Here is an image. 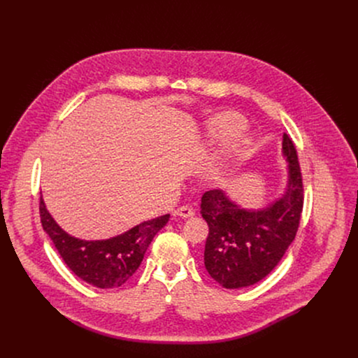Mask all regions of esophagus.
<instances>
[{"label":"esophagus","instance_id":"obj_1","mask_svg":"<svg viewBox=\"0 0 358 358\" xmlns=\"http://www.w3.org/2000/svg\"><path fill=\"white\" fill-rule=\"evenodd\" d=\"M178 217H181V218H189V217H194L195 215V211L191 208V207H188V206H182V207H180L178 210H177V213H176Z\"/></svg>","mask_w":358,"mask_h":358}]
</instances>
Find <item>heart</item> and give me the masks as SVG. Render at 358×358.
Here are the masks:
<instances>
[{"mask_svg": "<svg viewBox=\"0 0 358 358\" xmlns=\"http://www.w3.org/2000/svg\"><path fill=\"white\" fill-rule=\"evenodd\" d=\"M243 129H245V120L239 115L232 112H224L217 115L208 123L206 140H203L201 147L202 152H206V155L214 152L225 141L238 136ZM249 145H250V141L245 137H241L234 143L229 156L217 169L218 177L224 178L229 176L235 170V167L239 166V163L243 160L245 155L249 150Z\"/></svg>", "mask_w": 358, "mask_h": 358, "instance_id": "obj_1", "label": "heart"}]
</instances>
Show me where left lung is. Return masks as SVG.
Instances as JSON below:
<instances>
[{
    "instance_id": "obj_1",
    "label": "left lung",
    "mask_w": 358,
    "mask_h": 358,
    "mask_svg": "<svg viewBox=\"0 0 358 358\" xmlns=\"http://www.w3.org/2000/svg\"><path fill=\"white\" fill-rule=\"evenodd\" d=\"M286 167L283 192L261 208H243L227 191L211 189L201 198V214L210 232L203 265L225 289L258 283L280 262L293 242L303 210V184L296 148L283 134Z\"/></svg>"
}]
</instances>
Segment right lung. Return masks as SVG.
Returning a JSON list of instances; mask_svg holds the SVG:
<instances>
[{
  "label": "right lung",
  "instance_id": "obj_1",
  "mask_svg": "<svg viewBox=\"0 0 358 358\" xmlns=\"http://www.w3.org/2000/svg\"><path fill=\"white\" fill-rule=\"evenodd\" d=\"M39 213L43 231L52 239L68 268L99 289L123 286L138 269L152 238L170 220V214H166L113 238L86 241L64 231L46 210L43 198H41Z\"/></svg>",
  "mask_w": 358,
  "mask_h": 358
}]
</instances>
